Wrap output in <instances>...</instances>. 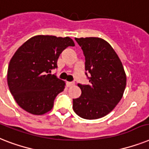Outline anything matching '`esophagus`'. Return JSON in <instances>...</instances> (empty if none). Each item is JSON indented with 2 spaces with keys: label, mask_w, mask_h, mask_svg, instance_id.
<instances>
[{
  "label": "esophagus",
  "mask_w": 149,
  "mask_h": 149,
  "mask_svg": "<svg viewBox=\"0 0 149 149\" xmlns=\"http://www.w3.org/2000/svg\"><path fill=\"white\" fill-rule=\"evenodd\" d=\"M75 83H73V82H66V86L68 87H70L74 85Z\"/></svg>",
  "instance_id": "obj_1"
}]
</instances>
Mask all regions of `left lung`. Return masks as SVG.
Here are the masks:
<instances>
[{
	"label": "left lung",
	"instance_id": "1",
	"mask_svg": "<svg viewBox=\"0 0 149 149\" xmlns=\"http://www.w3.org/2000/svg\"><path fill=\"white\" fill-rule=\"evenodd\" d=\"M75 40L85 56V70L90 74V83L78 84L82 94L72 100V109L81 118H102L114 109L123 98L126 86L124 67L114 49L105 40L99 37Z\"/></svg>",
	"mask_w": 149,
	"mask_h": 149
}]
</instances>
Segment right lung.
Returning a JSON list of instances; mask_svg holds the SVG:
<instances>
[{"mask_svg": "<svg viewBox=\"0 0 149 149\" xmlns=\"http://www.w3.org/2000/svg\"><path fill=\"white\" fill-rule=\"evenodd\" d=\"M69 46H75L70 37L37 35L15 52L8 66V84L23 109L40 116L53 109L56 96L63 91L66 83L50 72Z\"/></svg>", "mask_w": 149, "mask_h": 149, "instance_id": "right-lung-1", "label": "right lung"}]
</instances>
